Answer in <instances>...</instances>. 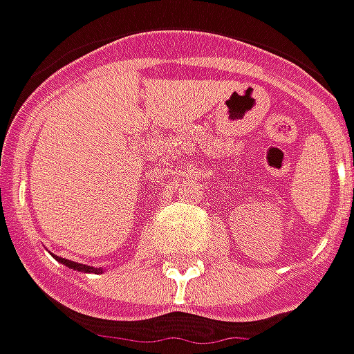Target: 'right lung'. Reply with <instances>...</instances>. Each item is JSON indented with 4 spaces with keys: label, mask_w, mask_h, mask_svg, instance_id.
<instances>
[{
    "label": "right lung",
    "mask_w": 354,
    "mask_h": 354,
    "mask_svg": "<svg viewBox=\"0 0 354 354\" xmlns=\"http://www.w3.org/2000/svg\"><path fill=\"white\" fill-rule=\"evenodd\" d=\"M59 261H62L64 266H67V268L77 269V271H86V273H91V271H96V269L91 268V266H83V263H77V261H71V259L59 258ZM98 273H100V271H98Z\"/></svg>",
    "instance_id": "add662e5"
}]
</instances>
